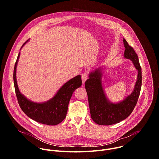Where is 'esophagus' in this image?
I'll use <instances>...</instances> for the list:
<instances>
[{
    "label": "esophagus",
    "instance_id": "34e87169",
    "mask_svg": "<svg viewBox=\"0 0 159 159\" xmlns=\"http://www.w3.org/2000/svg\"><path fill=\"white\" fill-rule=\"evenodd\" d=\"M88 78V74L87 72H84L82 75V83L84 84L85 82L86 81V80Z\"/></svg>",
    "mask_w": 159,
    "mask_h": 159
}]
</instances>
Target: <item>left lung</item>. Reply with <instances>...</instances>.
Listing matches in <instances>:
<instances>
[{
    "label": "left lung",
    "instance_id": "obj_1",
    "mask_svg": "<svg viewBox=\"0 0 159 159\" xmlns=\"http://www.w3.org/2000/svg\"><path fill=\"white\" fill-rule=\"evenodd\" d=\"M123 43L125 48L124 57L131 60L138 70V78L132 93L120 103L109 102L102 86L101 68L90 73L85 83L90 116L99 125H111L125 120L133 111L140 96L142 77L139 57L125 39H123Z\"/></svg>",
    "mask_w": 159,
    "mask_h": 159
}]
</instances>
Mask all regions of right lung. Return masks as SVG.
<instances>
[{"mask_svg":"<svg viewBox=\"0 0 159 159\" xmlns=\"http://www.w3.org/2000/svg\"><path fill=\"white\" fill-rule=\"evenodd\" d=\"M28 39L22 47L27 43ZM21 47V48H22ZM19 53L14 69V83L19 105L25 114L32 120L47 125H57L66 117L68 106L74 90L82 85L81 76L77 75L66 82L50 101L44 103H35L27 99L20 92L16 81V66Z\"/></svg>","mask_w":159,"mask_h":159,"instance_id":"right-lung-1","label":"right lung"}]
</instances>
